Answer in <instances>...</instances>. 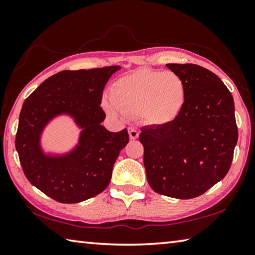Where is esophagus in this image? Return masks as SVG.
<instances>
[{"label":"esophagus","mask_w":255,"mask_h":255,"mask_svg":"<svg viewBox=\"0 0 255 255\" xmlns=\"http://www.w3.org/2000/svg\"><path fill=\"white\" fill-rule=\"evenodd\" d=\"M128 132L130 139H137L138 136H139V132H138V130L135 128H128Z\"/></svg>","instance_id":"esophagus-1"}]
</instances>
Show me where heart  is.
<instances>
[{
    "instance_id": "obj_1",
    "label": "heart",
    "mask_w": 255,
    "mask_h": 255,
    "mask_svg": "<svg viewBox=\"0 0 255 255\" xmlns=\"http://www.w3.org/2000/svg\"><path fill=\"white\" fill-rule=\"evenodd\" d=\"M105 108L126 116H141L152 125H165L178 117L185 101L183 80L174 72L139 68L112 84Z\"/></svg>"
}]
</instances>
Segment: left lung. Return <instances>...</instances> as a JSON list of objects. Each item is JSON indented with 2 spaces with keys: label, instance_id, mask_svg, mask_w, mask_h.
I'll list each match as a JSON object with an SVG mask.
<instances>
[{
  "label": "left lung",
  "instance_id": "1",
  "mask_svg": "<svg viewBox=\"0 0 255 255\" xmlns=\"http://www.w3.org/2000/svg\"><path fill=\"white\" fill-rule=\"evenodd\" d=\"M181 76L185 101L173 122L141 128L146 178L155 192L178 199L201 196L230 171L237 143L232 93L196 64H166Z\"/></svg>",
  "mask_w": 255,
  "mask_h": 255
}]
</instances>
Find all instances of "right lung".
<instances>
[{
    "instance_id": "right-lung-1",
    "label": "right lung",
    "mask_w": 255,
    "mask_h": 255,
    "mask_svg": "<svg viewBox=\"0 0 255 255\" xmlns=\"http://www.w3.org/2000/svg\"><path fill=\"white\" fill-rule=\"evenodd\" d=\"M119 68L62 71L42 82L23 102L15 136L21 166L29 182L56 201H84L110 183L112 167L129 135L126 128L111 132L102 126L106 114L100 105L105 85ZM63 113L82 128L79 144L68 154L45 155L40 133Z\"/></svg>"
}]
</instances>
